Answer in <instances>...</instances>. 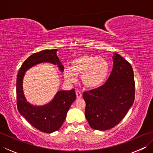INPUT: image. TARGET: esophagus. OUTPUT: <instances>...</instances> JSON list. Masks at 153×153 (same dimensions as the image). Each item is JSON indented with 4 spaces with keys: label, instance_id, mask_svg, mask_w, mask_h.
<instances>
[{
    "label": "esophagus",
    "instance_id": "obj_1",
    "mask_svg": "<svg viewBox=\"0 0 153 153\" xmlns=\"http://www.w3.org/2000/svg\"><path fill=\"white\" fill-rule=\"evenodd\" d=\"M76 93L77 99H80V98H82V93H81L80 91H77L76 92Z\"/></svg>",
    "mask_w": 153,
    "mask_h": 153
}]
</instances>
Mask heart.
<instances>
[{"label":"heart","instance_id":"heart-1","mask_svg":"<svg viewBox=\"0 0 153 153\" xmlns=\"http://www.w3.org/2000/svg\"><path fill=\"white\" fill-rule=\"evenodd\" d=\"M109 71V63L105 58L83 54L71 60L70 68H65L63 74L65 79L69 82H75L76 75H82L83 85L87 88L95 89L105 83Z\"/></svg>","mask_w":153,"mask_h":153}]
</instances>
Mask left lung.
<instances>
[{"label": "left lung", "mask_w": 153, "mask_h": 153, "mask_svg": "<svg viewBox=\"0 0 153 153\" xmlns=\"http://www.w3.org/2000/svg\"><path fill=\"white\" fill-rule=\"evenodd\" d=\"M113 68L105 85L83 93L85 116L91 128L105 131L122 121L135 99L132 66L117 53H113Z\"/></svg>", "instance_id": "left-lung-1"}]
</instances>
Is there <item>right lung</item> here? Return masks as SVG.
<instances>
[{
  "label": "right lung",
  "instance_id": "1",
  "mask_svg": "<svg viewBox=\"0 0 153 153\" xmlns=\"http://www.w3.org/2000/svg\"><path fill=\"white\" fill-rule=\"evenodd\" d=\"M57 49L45 50L31 55L23 63L16 80L19 112L32 126L47 134L58 130L62 126L68 110L76 99L75 90L58 91L49 102L37 106L29 102L25 98L23 82L25 72L31 68L41 63L47 62L55 65L61 72H63L64 66L57 56Z\"/></svg>",
  "mask_w": 153,
  "mask_h": 153
}]
</instances>
